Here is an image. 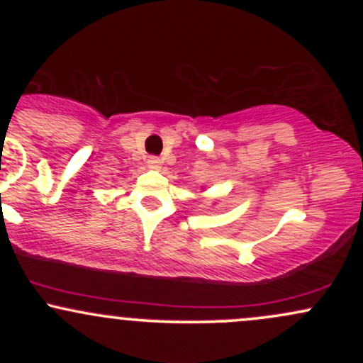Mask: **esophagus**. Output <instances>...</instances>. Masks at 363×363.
<instances>
[{"instance_id": "1", "label": "esophagus", "mask_w": 363, "mask_h": 363, "mask_svg": "<svg viewBox=\"0 0 363 363\" xmlns=\"http://www.w3.org/2000/svg\"><path fill=\"white\" fill-rule=\"evenodd\" d=\"M147 164H148L150 169H158V167H160L162 162H160V158H158V157H148Z\"/></svg>"}]
</instances>
